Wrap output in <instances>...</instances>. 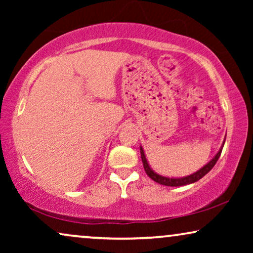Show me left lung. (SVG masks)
<instances>
[{"label": "left lung", "instance_id": "8db88e82", "mask_svg": "<svg viewBox=\"0 0 253 253\" xmlns=\"http://www.w3.org/2000/svg\"><path fill=\"white\" fill-rule=\"evenodd\" d=\"M224 144V141H223ZM223 144L222 146H221L220 151L217 152L215 157H214L212 160H211L209 164L204 166L202 169H199L198 171L193 172V174L189 175V176H185V177H181V178H169V177H165V176H161L157 174V172H154L152 170V168L150 167V165H148V162L146 160V157H145L144 154V150L143 147H140V155H141V161H143V166H144V169L145 171H146V174L150 176V177L155 181L159 184H162V185H167V186H181V185H186V184H191V183H195L197 181H199L200 178L204 177L207 172H209L211 169H212L214 166H215L216 161L219 160L220 155H221V152H222V148H223Z\"/></svg>", "mask_w": 253, "mask_h": 253}]
</instances>
